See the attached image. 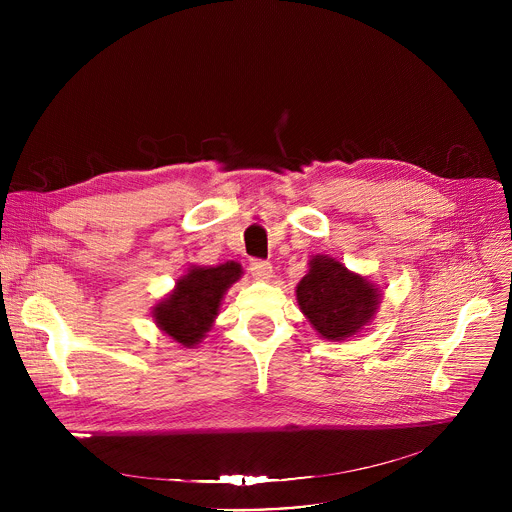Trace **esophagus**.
<instances>
[{"label": "esophagus", "mask_w": 512, "mask_h": 512, "mask_svg": "<svg viewBox=\"0 0 512 512\" xmlns=\"http://www.w3.org/2000/svg\"><path fill=\"white\" fill-rule=\"evenodd\" d=\"M249 271H251V275H253L255 279H259V281H267V279H271V275H273L271 263L261 261V259H253V261L249 263Z\"/></svg>", "instance_id": "1"}]
</instances>
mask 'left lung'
<instances>
[{"mask_svg":"<svg viewBox=\"0 0 512 512\" xmlns=\"http://www.w3.org/2000/svg\"><path fill=\"white\" fill-rule=\"evenodd\" d=\"M296 298L314 330L326 340L340 342L373 320L381 304V291L340 261L316 255L308 275L298 283Z\"/></svg>","mask_w":512,"mask_h":512,"instance_id":"1","label":"left lung"}]
</instances>
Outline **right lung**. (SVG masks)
Returning <instances> with one entry per match:
<instances>
[{"instance_id":"1","label":"right lung","mask_w":512,"mask_h":512,"mask_svg":"<svg viewBox=\"0 0 512 512\" xmlns=\"http://www.w3.org/2000/svg\"><path fill=\"white\" fill-rule=\"evenodd\" d=\"M241 273V265L235 261L216 267H190L172 294L154 308L158 328L186 348L196 346L218 316L225 291Z\"/></svg>"}]
</instances>
